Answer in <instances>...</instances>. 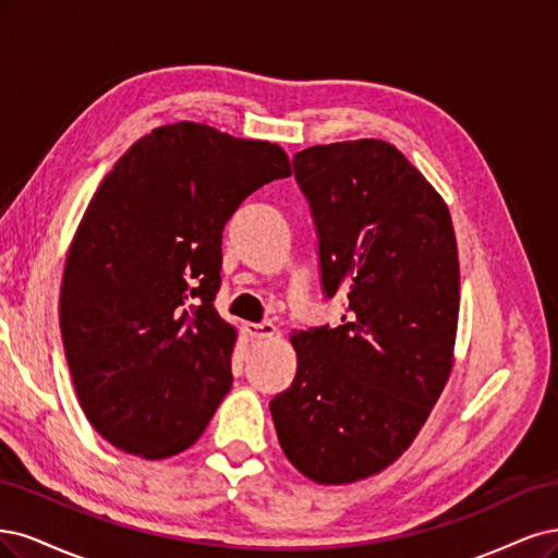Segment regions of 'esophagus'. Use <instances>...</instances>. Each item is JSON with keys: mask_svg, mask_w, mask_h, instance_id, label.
Returning a JSON list of instances; mask_svg holds the SVG:
<instances>
[{"mask_svg": "<svg viewBox=\"0 0 558 558\" xmlns=\"http://www.w3.org/2000/svg\"><path fill=\"white\" fill-rule=\"evenodd\" d=\"M245 333L250 338H255V340H268V338H274L278 333V327L274 325V322H259V325H253V322H247Z\"/></svg>", "mask_w": 558, "mask_h": 558, "instance_id": "obj_1", "label": "esophagus"}]
</instances>
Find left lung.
Returning a JSON list of instances; mask_svg holds the SVG:
<instances>
[{"mask_svg": "<svg viewBox=\"0 0 558 558\" xmlns=\"http://www.w3.org/2000/svg\"><path fill=\"white\" fill-rule=\"evenodd\" d=\"M338 327L292 336L296 375L271 401L284 457L317 484L385 471L417 438L454 364L459 253L442 196L380 138L294 155Z\"/></svg>", "mask_w": 558, "mask_h": 558, "instance_id": "left-lung-1", "label": "left lung"}]
</instances>
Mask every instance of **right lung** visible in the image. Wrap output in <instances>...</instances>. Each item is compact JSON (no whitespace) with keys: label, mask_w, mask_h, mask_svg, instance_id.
Masks as SVG:
<instances>
[{"label":"right lung","mask_w":558,"mask_h":558,"mask_svg":"<svg viewBox=\"0 0 558 558\" xmlns=\"http://www.w3.org/2000/svg\"><path fill=\"white\" fill-rule=\"evenodd\" d=\"M290 173L276 143L175 122L97 187L66 255L60 331L87 422L122 452L167 459L204 434L233 383L236 329L213 305L222 229Z\"/></svg>","instance_id":"obj_1"}]
</instances>
